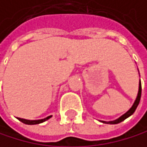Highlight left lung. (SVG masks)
Returning <instances> with one entry per match:
<instances>
[{"label":"left lung","mask_w":147,"mask_h":147,"mask_svg":"<svg viewBox=\"0 0 147 147\" xmlns=\"http://www.w3.org/2000/svg\"><path fill=\"white\" fill-rule=\"evenodd\" d=\"M141 92H142V88H141V82L139 81V86H138V96H136V98L133 103L132 107L128 109V111L125 113L123 114L122 116H120L119 118H118L117 119H114V120H111V121H104V120H100V122L102 123H105V124H118V123H120L122 121H124L126 119H127L128 117H130L136 109L138 108V104H139V101H140V98H141Z\"/></svg>","instance_id":"1"}]
</instances>
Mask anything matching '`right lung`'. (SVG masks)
I'll return each instance as SVG.
<instances>
[{
  "instance_id": "right-lung-1",
  "label": "right lung",
  "mask_w": 147,
  "mask_h": 147,
  "mask_svg": "<svg viewBox=\"0 0 147 147\" xmlns=\"http://www.w3.org/2000/svg\"><path fill=\"white\" fill-rule=\"evenodd\" d=\"M52 117V115H50L48 117L45 119H36V120H29V119H20V118H17L20 121H21L22 123H24V124H27V125H36V124H40V123H43L47 121V119H49L50 118Z\"/></svg>"
}]
</instances>
